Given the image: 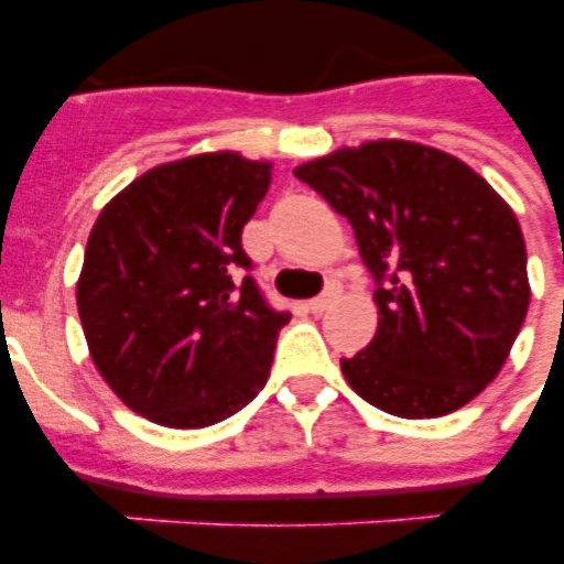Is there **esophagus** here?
I'll return each instance as SVG.
<instances>
[{"label":"esophagus","instance_id":"34e87169","mask_svg":"<svg viewBox=\"0 0 564 564\" xmlns=\"http://www.w3.org/2000/svg\"><path fill=\"white\" fill-rule=\"evenodd\" d=\"M334 301H336V286H327V290L322 292L318 299L307 301V310H310V313H325V310L330 307Z\"/></svg>","mask_w":564,"mask_h":564}]
</instances>
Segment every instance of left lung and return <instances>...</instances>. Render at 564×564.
<instances>
[{
    "instance_id": "left-lung-1",
    "label": "left lung",
    "mask_w": 564,
    "mask_h": 564,
    "mask_svg": "<svg viewBox=\"0 0 564 564\" xmlns=\"http://www.w3.org/2000/svg\"><path fill=\"white\" fill-rule=\"evenodd\" d=\"M351 221L375 274L377 334L343 375L398 419H438L503 369L530 307L524 234L482 175L412 140H369L295 166Z\"/></svg>"
}]
</instances>
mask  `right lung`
<instances>
[{"mask_svg": "<svg viewBox=\"0 0 564 564\" xmlns=\"http://www.w3.org/2000/svg\"><path fill=\"white\" fill-rule=\"evenodd\" d=\"M272 163L189 154L143 172L93 225L75 286L84 339L105 383L137 415L210 427L254 401L290 313L251 278L242 228Z\"/></svg>", "mask_w": 564, "mask_h": 564, "instance_id": "add662e5", "label": "right lung"}]
</instances>
